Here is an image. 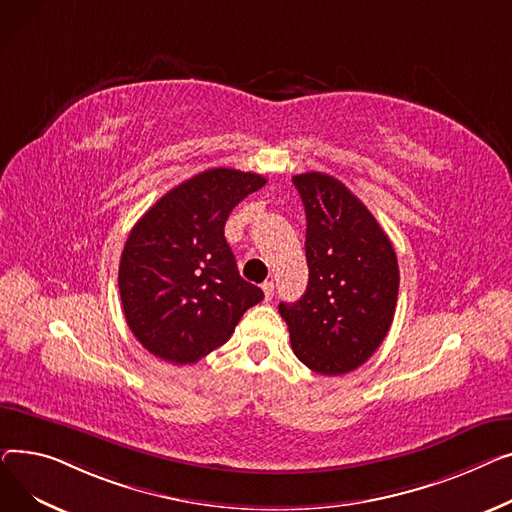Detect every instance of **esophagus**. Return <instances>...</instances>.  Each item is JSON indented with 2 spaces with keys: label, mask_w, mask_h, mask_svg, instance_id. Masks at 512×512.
Masks as SVG:
<instances>
[{
  "label": "esophagus",
  "mask_w": 512,
  "mask_h": 512,
  "mask_svg": "<svg viewBox=\"0 0 512 512\" xmlns=\"http://www.w3.org/2000/svg\"><path fill=\"white\" fill-rule=\"evenodd\" d=\"M262 291H264V302H270L275 297V283L273 281H264L262 283Z\"/></svg>",
  "instance_id": "34e87169"
}]
</instances>
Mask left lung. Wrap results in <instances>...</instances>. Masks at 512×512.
<instances>
[{
	"instance_id": "left-lung-1",
	"label": "left lung",
	"mask_w": 512,
	"mask_h": 512,
	"mask_svg": "<svg viewBox=\"0 0 512 512\" xmlns=\"http://www.w3.org/2000/svg\"><path fill=\"white\" fill-rule=\"evenodd\" d=\"M306 208L310 279L295 304H279L293 353L324 376L347 374L374 355L395 318L399 264L366 204L326 173L293 175Z\"/></svg>"
}]
</instances>
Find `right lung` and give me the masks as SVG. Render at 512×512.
<instances>
[{"mask_svg":"<svg viewBox=\"0 0 512 512\" xmlns=\"http://www.w3.org/2000/svg\"><path fill=\"white\" fill-rule=\"evenodd\" d=\"M266 179L208 169L169 190L130 231L119 295L132 335L155 357L194 364L233 335L262 289L239 277L225 221Z\"/></svg>","mask_w":512,"mask_h":512,"instance_id":"add662e5","label":"right lung"}]
</instances>
